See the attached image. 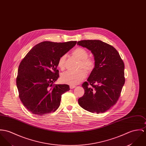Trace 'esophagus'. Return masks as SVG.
Returning <instances> with one entry per match:
<instances>
[{
    "mask_svg": "<svg viewBox=\"0 0 146 146\" xmlns=\"http://www.w3.org/2000/svg\"><path fill=\"white\" fill-rule=\"evenodd\" d=\"M75 85H70V89H74V88H75Z\"/></svg>",
    "mask_w": 146,
    "mask_h": 146,
    "instance_id": "1",
    "label": "esophagus"
}]
</instances>
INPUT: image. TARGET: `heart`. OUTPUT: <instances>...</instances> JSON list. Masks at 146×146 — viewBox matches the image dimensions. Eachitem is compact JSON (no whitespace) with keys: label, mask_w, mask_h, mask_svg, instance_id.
Returning a JSON list of instances; mask_svg holds the SVG:
<instances>
[{"label":"heart","mask_w":146,"mask_h":146,"mask_svg":"<svg viewBox=\"0 0 146 146\" xmlns=\"http://www.w3.org/2000/svg\"><path fill=\"white\" fill-rule=\"evenodd\" d=\"M72 54L80 60L79 68H84L88 72H90L95 67L94 60L89 58L88 51L81 47H78L72 51ZM66 56L65 54L61 56L58 61V66L61 70H64L65 67ZM84 70H80L78 71H67L63 73L61 76V81L63 83L70 85L79 84L86 76V72Z\"/></svg>","instance_id":"1"}]
</instances>
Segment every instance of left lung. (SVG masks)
Returning <instances> with one entry per match:
<instances>
[{
	"instance_id": "obj_1",
	"label": "left lung",
	"mask_w": 146,
	"mask_h": 146,
	"mask_svg": "<svg viewBox=\"0 0 146 146\" xmlns=\"http://www.w3.org/2000/svg\"><path fill=\"white\" fill-rule=\"evenodd\" d=\"M77 44L92 51L95 64L82 84L85 93L78 103L90 112L104 113L117 103L125 83L123 61L114 47L102 40H82Z\"/></svg>"
}]
</instances>
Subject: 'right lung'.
<instances>
[{"label": "right lung", "mask_w": 146, "mask_h": 146, "mask_svg": "<svg viewBox=\"0 0 146 146\" xmlns=\"http://www.w3.org/2000/svg\"><path fill=\"white\" fill-rule=\"evenodd\" d=\"M76 42H42L21 61L16 84L21 101L31 113L44 115L58 108L61 95L70 88L66 84H53L59 77L58 61Z\"/></svg>", "instance_id": "1"}]
</instances>
